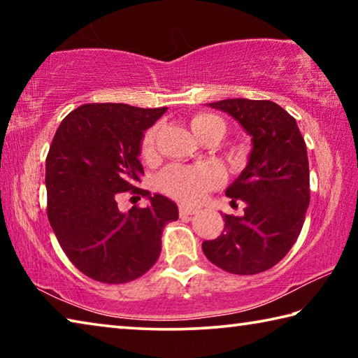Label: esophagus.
Wrapping results in <instances>:
<instances>
[{
  "label": "esophagus",
  "mask_w": 358,
  "mask_h": 358,
  "mask_svg": "<svg viewBox=\"0 0 358 358\" xmlns=\"http://www.w3.org/2000/svg\"><path fill=\"white\" fill-rule=\"evenodd\" d=\"M197 211H199V208H196V207H189V205H185V203L180 205V215H181V216L196 215Z\"/></svg>",
  "instance_id": "obj_1"
}]
</instances>
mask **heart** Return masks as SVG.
<instances>
[{"label":"heart","mask_w":358,"mask_h":358,"mask_svg":"<svg viewBox=\"0 0 358 358\" xmlns=\"http://www.w3.org/2000/svg\"><path fill=\"white\" fill-rule=\"evenodd\" d=\"M221 128L224 131V123L221 118L215 115H197L191 120V129L196 137H199L210 128ZM157 129L151 128L143 137L142 142V155L150 157L155 153ZM222 183V173L217 167L211 164H199V166H171L161 173L157 185L161 191L183 202H201L207 196V192L215 189Z\"/></svg>","instance_id":"heart-1"}]
</instances>
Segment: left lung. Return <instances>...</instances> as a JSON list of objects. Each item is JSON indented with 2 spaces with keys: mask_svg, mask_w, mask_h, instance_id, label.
<instances>
[{
  "mask_svg": "<svg viewBox=\"0 0 358 358\" xmlns=\"http://www.w3.org/2000/svg\"><path fill=\"white\" fill-rule=\"evenodd\" d=\"M232 117L251 137L243 171L226 196L246 203L243 216L222 215L220 237L203 254L234 275H256L276 265L299 238L310 205L306 143L294 117L273 101L222 99L207 104Z\"/></svg>",
  "mask_w": 358,
  "mask_h": 358,
  "instance_id": "obj_1",
  "label": "left lung"
}]
</instances>
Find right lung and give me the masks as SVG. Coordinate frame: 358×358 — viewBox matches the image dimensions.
I'll list each match as a JSON object with an SVG mask.
<instances>
[{
  "mask_svg": "<svg viewBox=\"0 0 358 358\" xmlns=\"http://www.w3.org/2000/svg\"><path fill=\"white\" fill-rule=\"evenodd\" d=\"M167 107L85 104L66 117L45 159L47 215L63 251L83 275L107 284L137 280L156 264L166 224L178 220L171 199L137 189L145 131ZM148 197L145 209L117 208L121 192Z\"/></svg>",
  "mask_w": 358,
  "mask_h": 358,
  "instance_id": "add662e5",
  "label": "right lung"
}]
</instances>
